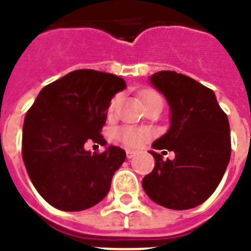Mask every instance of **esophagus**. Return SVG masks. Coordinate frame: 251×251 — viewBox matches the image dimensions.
Returning a JSON list of instances; mask_svg holds the SVG:
<instances>
[{
	"instance_id": "esophagus-1",
	"label": "esophagus",
	"mask_w": 251,
	"mask_h": 251,
	"mask_svg": "<svg viewBox=\"0 0 251 251\" xmlns=\"http://www.w3.org/2000/svg\"><path fill=\"white\" fill-rule=\"evenodd\" d=\"M134 155H135V151H133V150H127V151H126V157H127V159L134 157Z\"/></svg>"
}]
</instances>
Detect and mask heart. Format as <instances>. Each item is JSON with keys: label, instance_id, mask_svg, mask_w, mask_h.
Instances as JSON below:
<instances>
[{"label": "heart", "instance_id": "obj_1", "mask_svg": "<svg viewBox=\"0 0 251 251\" xmlns=\"http://www.w3.org/2000/svg\"><path fill=\"white\" fill-rule=\"evenodd\" d=\"M153 96H157V94H155L153 91H146L143 96H142V100L145 101V100L153 98ZM118 104H120V95L112 99L109 108H108V112L113 113ZM113 138L116 141L121 142L125 146H127V147H138V146L142 145V142L145 141L146 133L145 131H141V130L129 127V126H122V127H117V129L113 130Z\"/></svg>", "mask_w": 251, "mask_h": 251}]
</instances>
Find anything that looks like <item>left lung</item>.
<instances>
[{
    "label": "left lung",
    "instance_id": "1",
    "mask_svg": "<svg viewBox=\"0 0 251 251\" xmlns=\"http://www.w3.org/2000/svg\"><path fill=\"white\" fill-rule=\"evenodd\" d=\"M150 82L171 109V126L152 149L173 151L176 156L164 161L160 153L150 151L155 168L142 186L150 199L165 208H194L216 190L229 163L228 117L214 91L190 76L163 70L150 76Z\"/></svg>",
    "mask_w": 251,
    "mask_h": 251
}]
</instances>
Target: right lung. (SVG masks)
I'll return each mask as SVG.
<instances>
[{"label":"right lung","mask_w":251,"mask_h":251,"mask_svg":"<svg viewBox=\"0 0 251 251\" xmlns=\"http://www.w3.org/2000/svg\"><path fill=\"white\" fill-rule=\"evenodd\" d=\"M125 80L109 73L75 70L39 92L25 114L22 157L37 193L62 211H83L105 198L125 151L109 146L101 153L84 149L101 145L110 100Z\"/></svg>","instance_id":"1"}]
</instances>
